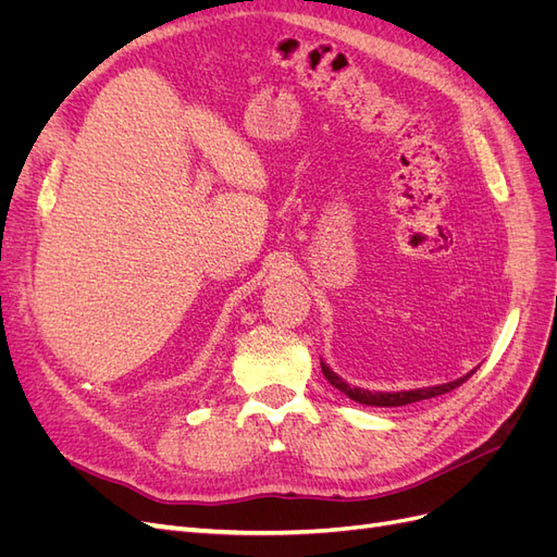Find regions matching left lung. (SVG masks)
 Segmentation results:
<instances>
[{
    "label": "left lung",
    "mask_w": 557,
    "mask_h": 557,
    "mask_svg": "<svg viewBox=\"0 0 557 557\" xmlns=\"http://www.w3.org/2000/svg\"><path fill=\"white\" fill-rule=\"evenodd\" d=\"M320 367H323L325 379L336 387V391H342V393H344L346 397H350L352 401L367 404V407H404V404H413V401H420V399H430V397H436V395H444V393L455 391V387L462 385L471 374H474V372H469V374H465V376L458 379V381L442 383V385H432V387H418V391L369 393V391H364V387H350L344 379L336 376L323 360H320Z\"/></svg>",
    "instance_id": "left-lung-1"
}]
</instances>
